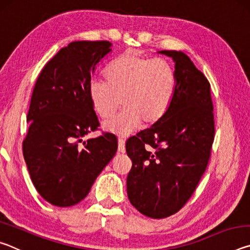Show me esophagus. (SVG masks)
Instances as JSON below:
<instances>
[{
    "instance_id": "obj_1",
    "label": "esophagus",
    "mask_w": 250,
    "mask_h": 250,
    "mask_svg": "<svg viewBox=\"0 0 250 250\" xmlns=\"http://www.w3.org/2000/svg\"><path fill=\"white\" fill-rule=\"evenodd\" d=\"M118 151H119V153H125V143L124 139H118Z\"/></svg>"
}]
</instances>
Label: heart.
Here are the masks:
<instances>
[{
	"label": "heart",
	"mask_w": 250,
	"mask_h": 250,
	"mask_svg": "<svg viewBox=\"0 0 250 250\" xmlns=\"http://www.w3.org/2000/svg\"><path fill=\"white\" fill-rule=\"evenodd\" d=\"M107 83L91 79L87 95L95 111L103 119L111 117L119 105L124 108L104 124V128L120 137L145 125H153L166 115L176 86L173 67L163 59H153L128 50L113 59L104 71Z\"/></svg>",
	"instance_id": "obj_1"
}]
</instances>
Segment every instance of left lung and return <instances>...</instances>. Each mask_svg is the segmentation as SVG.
Segmentation results:
<instances>
[{"mask_svg": "<svg viewBox=\"0 0 250 250\" xmlns=\"http://www.w3.org/2000/svg\"><path fill=\"white\" fill-rule=\"evenodd\" d=\"M159 53L175 62L174 96L166 115L125 143L132 161L129 201L151 218L171 216L192 196L208 164L215 133L208 80L184 53Z\"/></svg>", "mask_w": 250, "mask_h": 250, "instance_id": "obj_1", "label": "left lung"}]
</instances>
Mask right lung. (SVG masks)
I'll return each mask as SVG.
<instances>
[{
  "mask_svg": "<svg viewBox=\"0 0 250 250\" xmlns=\"http://www.w3.org/2000/svg\"><path fill=\"white\" fill-rule=\"evenodd\" d=\"M111 46L107 41L73 42L45 65L34 87L23 155L34 186L52 205L83 201L117 152L111 133L83 141L99 126L88 83Z\"/></svg>",
  "mask_w": 250,
  "mask_h": 250,
  "instance_id": "add662e5",
  "label": "right lung"
}]
</instances>
